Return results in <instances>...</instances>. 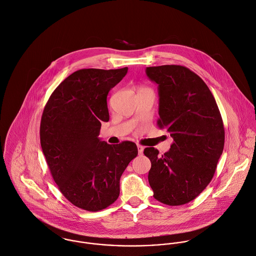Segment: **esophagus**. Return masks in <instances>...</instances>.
Returning a JSON list of instances; mask_svg holds the SVG:
<instances>
[{"instance_id": "esophagus-1", "label": "esophagus", "mask_w": 256, "mask_h": 256, "mask_svg": "<svg viewBox=\"0 0 256 256\" xmlns=\"http://www.w3.org/2000/svg\"><path fill=\"white\" fill-rule=\"evenodd\" d=\"M144 148L142 146H140V144H138V154L140 155V154H144Z\"/></svg>"}]
</instances>
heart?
I'll return each instance as SVG.
<instances>
[{
	"instance_id": "obj_1",
	"label": "heart",
	"mask_w": 256,
	"mask_h": 256,
	"mask_svg": "<svg viewBox=\"0 0 256 256\" xmlns=\"http://www.w3.org/2000/svg\"><path fill=\"white\" fill-rule=\"evenodd\" d=\"M142 89H144V88H142Z\"/></svg>"
}]
</instances>
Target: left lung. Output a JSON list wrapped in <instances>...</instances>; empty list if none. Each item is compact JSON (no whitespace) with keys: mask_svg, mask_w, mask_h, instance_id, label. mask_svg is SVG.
I'll return each mask as SVG.
<instances>
[{"mask_svg":"<svg viewBox=\"0 0 256 256\" xmlns=\"http://www.w3.org/2000/svg\"><path fill=\"white\" fill-rule=\"evenodd\" d=\"M158 85L159 118L173 138L168 152L154 148L144 152L150 159L148 182L154 197L168 206L187 204L208 185L224 144V128L216 100L204 81L187 67H148Z\"/></svg>","mask_w":256,"mask_h":256,"instance_id":"obj_1","label":"left lung"}]
</instances>
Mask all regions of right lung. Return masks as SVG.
<instances>
[{"instance_id": "right-lung-1", "label": "right lung", "mask_w": 256, "mask_h": 256, "mask_svg": "<svg viewBox=\"0 0 256 256\" xmlns=\"http://www.w3.org/2000/svg\"><path fill=\"white\" fill-rule=\"evenodd\" d=\"M128 73L80 69L53 91L40 122V144L52 178L72 204L98 212L120 195V179L138 155L134 142L112 146L99 138L108 122L106 96Z\"/></svg>"}]
</instances>
